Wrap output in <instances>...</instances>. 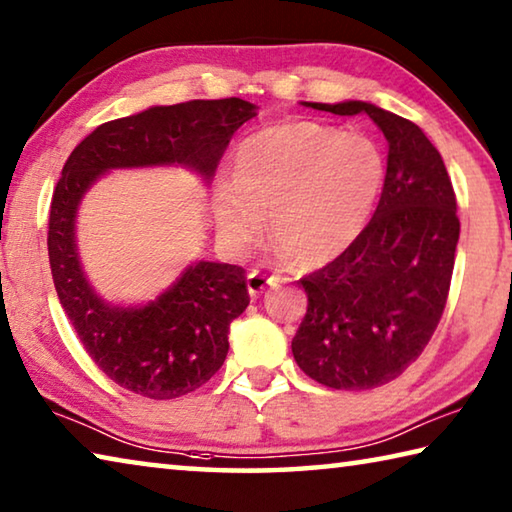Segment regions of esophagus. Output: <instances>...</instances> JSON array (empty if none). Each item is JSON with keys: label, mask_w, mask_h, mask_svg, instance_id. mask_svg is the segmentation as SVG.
<instances>
[{"label": "esophagus", "mask_w": 512, "mask_h": 512, "mask_svg": "<svg viewBox=\"0 0 512 512\" xmlns=\"http://www.w3.org/2000/svg\"><path fill=\"white\" fill-rule=\"evenodd\" d=\"M280 282H282L280 277H266L259 271H250L246 284H248V293L255 298V296H259V293H264L268 287H277Z\"/></svg>", "instance_id": "esophagus-1"}]
</instances>
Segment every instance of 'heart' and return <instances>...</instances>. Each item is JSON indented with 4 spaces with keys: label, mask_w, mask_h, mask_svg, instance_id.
Returning <instances> with one entry per match:
<instances>
[{
    "label": "heart",
    "mask_w": 512,
    "mask_h": 512,
    "mask_svg": "<svg viewBox=\"0 0 512 512\" xmlns=\"http://www.w3.org/2000/svg\"><path fill=\"white\" fill-rule=\"evenodd\" d=\"M386 162L361 133L314 121L262 128L239 144L230 185L212 194L219 237L232 253L268 230L300 264L316 266L348 250L366 228L384 187Z\"/></svg>",
    "instance_id": "1"
}]
</instances>
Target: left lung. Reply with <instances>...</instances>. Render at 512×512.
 Instances as JSON below:
<instances>
[{"label":"left lung","instance_id":"left-lung-1","mask_svg":"<svg viewBox=\"0 0 512 512\" xmlns=\"http://www.w3.org/2000/svg\"><path fill=\"white\" fill-rule=\"evenodd\" d=\"M332 115H366L388 142L377 210L357 241L300 280L307 314L293 359L336 391L384 386L427 348L447 305L461 221L456 194L427 135L366 101L307 103Z\"/></svg>","mask_w":512,"mask_h":512}]
</instances>
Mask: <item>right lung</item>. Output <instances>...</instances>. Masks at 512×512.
I'll list each match as a JSON object with an SVG mask.
<instances>
[{"mask_svg": "<svg viewBox=\"0 0 512 512\" xmlns=\"http://www.w3.org/2000/svg\"><path fill=\"white\" fill-rule=\"evenodd\" d=\"M255 115L237 97L155 106L94 128L65 162L47 232L54 287L85 352L126 391L173 400L210 381L228 354L230 323L250 302L246 271L196 262L149 305H110L90 287L76 250L81 198L110 169L183 164L210 183L232 135Z\"/></svg>", "mask_w": 512, "mask_h": 512, "instance_id": "add662e5", "label": "right lung"}]
</instances>
